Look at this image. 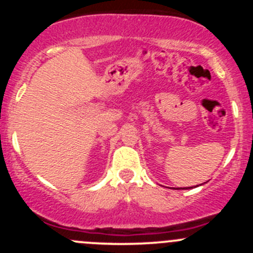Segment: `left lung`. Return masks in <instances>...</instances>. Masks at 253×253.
Returning <instances> with one entry per match:
<instances>
[{
	"label": "left lung",
	"mask_w": 253,
	"mask_h": 253,
	"mask_svg": "<svg viewBox=\"0 0 253 253\" xmlns=\"http://www.w3.org/2000/svg\"><path fill=\"white\" fill-rule=\"evenodd\" d=\"M185 188H190V187H185ZM191 188H192V187H191Z\"/></svg>",
	"instance_id": "8db88e82"
}]
</instances>
